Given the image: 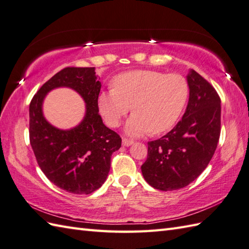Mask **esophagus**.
<instances>
[{"instance_id": "34e87169", "label": "esophagus", "mask_w": 249, "mask_h": 249, "mask_svg": "<svg viewBox=\"0 0 249 249\" xmlns=\"http://www.w3.org/2000/svg\"><path fill=\"white\" fill-rule=\"evenodd\" d=\"M132 144H133V141H132V140H128V139H124L123 140V145L124 146H130Z\"/></svg>"}]
</instances>
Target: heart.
Here are the masks:
<instances>
[{"label":"heart","mask_w":249,"mask_h":249,"mask_svg":"<svg viewBox=\"0 0 249 249\" xmlns=\"http://www.w3.org/2000/svg\"><path fill=\"white\" fill-rule=\"evenodd\" d=\"M114 89L101 92L98 106L105 123L116 128L132 106L125 132L141 136L158 134L175 124L188 96V84L178 74L136 70L121 73L113 80Z\"/></svg>","instance_id":"1"}]
</instances>
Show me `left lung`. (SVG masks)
Here are the masks:
<instances>
[{"mask_svg": "<svg viewBox=\"0 0 249 249\" xmlns=\"http://www.w3.org/2000/svg\"><path fill=\"white\" fill-rule=\"evenodd\" d=\"M188 105L181 120L159 140L148 142L141 166L155 189L177 190L188 186L209 165L220 136V98L215 88L191 70Z\"/></svg>", "mask_w": 249, "mask_h": 249, "instance_id": "8db88e82", "label": "left lung"}]
</instances>
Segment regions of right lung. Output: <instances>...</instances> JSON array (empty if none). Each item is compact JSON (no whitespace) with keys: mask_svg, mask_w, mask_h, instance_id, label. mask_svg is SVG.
<instances>
[{"mask_svg":"<svg viewBox=\"0 0 249 249\" xmlns=\"http://www.w3.org/2000/svg\"><path fill=\"white\" fill-rule=\"evenodd\" d=\"M74 89L86 103V115L75 128H54L42 115V101L50 89ZM101 83L94 68H65L39 88L30 103L29 134L37 163L59 188L75 195H89L104 184L110 158L121 147V138L106 126L99 115Z\"/></svg>","mask_w":249,"mask_h":249,"instance_id":"right-lung-1","label":"right lung"}]
</instances>
